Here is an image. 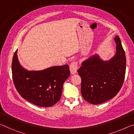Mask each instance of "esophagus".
I'll return each mask as SVG.
<instances>
[{
	"label": "esophagus",
	"instance_id": "obj_1",
	"mask_svg": "<svg viewBox=\"0 0 134 134\" xmlns=\"http://www.w3.org/2000/svg\"><path fill=\"white\" fill-rule=\"evenodd\" d=\"M78 69V63L77 62H73L70 65V71L71 74H74L77 72Z\"/></svg>",
	"mask_w": 134,
	"mask_h": 134
}]
</instances>
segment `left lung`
I'll use <instances>...</instances> for the list:
<instances>
[{
    "instance_id": "1",
    "label": "left lung",
    "mask_w": 134,
    "mask_h": 134,
    "mask_svg": "<svg viewBox=\"0 0 134 134\" xmlns=\"http://www.w3.org/2000/svg\"><path fill=\"white\" fill-rule=\"evenodd\" d=\"M114 41L116 53L110 60L104 61L98 55H93L84 61L78 70L81 79L82 96L92 104H102L114 98L123 85L126 55L118 35Z\"/></svg>"
}]
</instances>
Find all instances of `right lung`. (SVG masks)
I'll list each match as a JSON object with an SVG mask.
<instances>
[{
    "label": "right lung",
    "instance_id": "right-lung-1",
    "mask_svg": "<svg viewBox=\"0 0 134 134\" xmlns=\"http://www.w3.org/2000/svg\"><path fill=\"white\" fill-rule=\"evenodd\" d=\"M17 50L12 62L14 86L24 99L36 105L48 107L60 100L64 82L70 75L68 65L51 66L42 71H27L20 65Z\"/></svg>",
    "mask_w": 134,
    "mask_h": 134
}]
</instances>
